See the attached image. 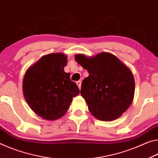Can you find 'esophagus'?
<instances>
[{"instance_id": "34e87169", "label": "esophagus", "mask_w": 158, "mask_h": 158, "mask_svg": "<svg viewBox=\"0 0 158 158\" xmlns=\"http://www.w3.org/2000/svg\"><path fill=\"white\" fill-rule=\"evenodd\" d=\"M76 84L77 85V87H79V89H81V81H77L76 82Z\"/></svg>"}]
</instances>
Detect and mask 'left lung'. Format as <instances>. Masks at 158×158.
Returning a JSON list of instances; mask_svg holds the SVG:
<instances>
[{
	"label": "left lung",
	"instance_id": "left-lung-1",
	"mask_svg": "<svg viewBox=\"0 0 158 158\" xmlns=\"http://www.w3.org/2000/svg\"><path fill=\"white\" fill-rule=\"evenodd\" d=\"M75 59L89 73L82 82L81 93L92 115L102 121L120 117L134 99L135 83L130 69L108 52L92 57L79 54Z\"/></svg>",
	"mask_w": 158,
	"mask_h": 158
}]
</instances>
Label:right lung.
<instances>
[{
  "instance_id": "obj_1",
  "label": "right lung",
  "mask_w": 158,
  "mask_h": 158,
  "mask_svg": "<svg viewBox=\"0 0 158 158\" xmlns=\"http://www.w3.org/2000/svg\"><path fill=\"white\" fill-rule=\"evenodd\" d=\"M67 56L52 53L41 57L26 71L23 94L32 110L45 120L62 117L73 97L79 94L77 85L64 71Z\"/></svg>"
}]
</instances>
